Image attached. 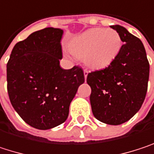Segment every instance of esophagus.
Listing matches in <instances>:
<instances>
[{"label":"esophagus","instance_id":"1","mask_svg":"<svg viewBox=\"0 0 154 154\" xmlns=\"http://www.w3.org/2000/svg\"><path fill=\"white\" fill-rule=\"evenodd\" d=\"M83 73H84V77H85V80L87 79V76H88V71L85 69L84 71H83Z\"/></svg>","mask_w":154,"mask_h":154}]
</instances>
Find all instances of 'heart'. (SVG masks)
<instances>
[{"instance_id":"b5f03b06","label":"heart","mask_w":154,"mask_h":154,"mask_svg":"<svg viewBox=\"0 0 154 154\" xmlns=\"http://www.w3.org/2000/svg\"><path fill=\"white\" fill-rule=\"evenodd\" d=\"M122 39L113 29L92 28L75 37L68 45L69 51L82 58L85 65L93 69L109 66L122 48Z\"/></svg>"}]
</instances>
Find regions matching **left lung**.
Returning a JSON list of instances; mask_svg holds the SVG:
<instances>
[{
	"label": "left lung",
	"mask_w": 154,
	"mask_h": 154,
	"mask_svg": "<svg viewBox=\"0 0 154 154\" xmlns=\"http://www.w3.org/2000/svg\"><path fill=\"white\" fill-rule=\"evenodd\" d=\"M121 35L123 45L107 67L88 73L90 105L96 119L120 125L141 108L147 92L150 65L142 42L121 26H111Z\"/></svg>",
	"instance_id": "8db88e82"
}]
</instances>
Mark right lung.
Wrapping results in <instances>:
<instances>
[{
    "label": "right lung",
    "mask_w": 154,
    "mask_h": 154,
    "mask_svg": "<svg viewBox=\"0 0 154 154\" xmlns=\"http://www.w3.org/2000/svg\"><path fill=\"white\" fill-rule=\"evenodd\" d=\"M63 31L47 27L17 42L7 64L10 103L31 127L49 129L66 121L69 106L84 82L82 69L60 67Z\"/></svg>",
    "instance_id": "right-lung-1"
}]
</instances>
